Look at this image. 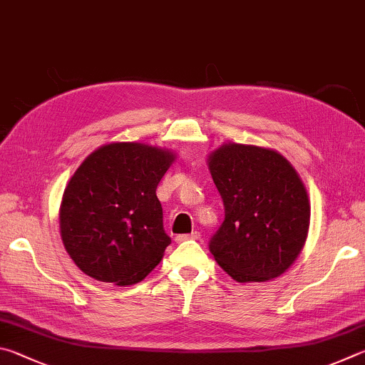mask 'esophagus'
<instances>
[{
  "instance_id": "34e87169",
  "label": "esophagus",
  "mask_w": 365,
  "mask_h": 365,
  "mask_svg": "<svg viewBox=\"0 0 365 365\" xmlns=\"http://www.w3.org/2000/svg\"><path fill=\"white\" fill-rule=\"evenodd\" d=\"M189 239L192 240H199L200 239V234L199 232H192V234H182V235H176V242L178 244H182V242H186Z\"/></svg>"
}]
</instances>
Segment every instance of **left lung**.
I'll return each mask as SVG.
<instances>
[{"instance_id":"8db88e82","label":"left lung","mask_w":365,"mask_h":365,"mask_svg":"<svg viewBox=\"0 0 365 365\" xmlns=\"http://www.w3.org/2000/svg\"><path fill=\"white\" fill-rule=\"evenodd\" d=\"M208 168L225 203L210 252L234 280L266 282L293 264L308 237V192L284 155L247 144H222Z\"/></svg>"}]
</instances>
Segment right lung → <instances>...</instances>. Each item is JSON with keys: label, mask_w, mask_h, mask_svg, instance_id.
<instances>
[{"label": "right lung", "mask_w": 365, "mask_h": 365, "mask_svg": "<svg viewBox=\"0 0 365 365\" xmlns=\"http://www.w3.org/2000/svg\"><path fill=\"white\" fill-rule=\"evenodd\" d=\"M175 153L140 143L96 149L70 178L59 210L70 258L101 282L133 285L163 258L171 239L157 199Z\"/></svg>", "instance_id": "right-lung-1"}]
</instances>
